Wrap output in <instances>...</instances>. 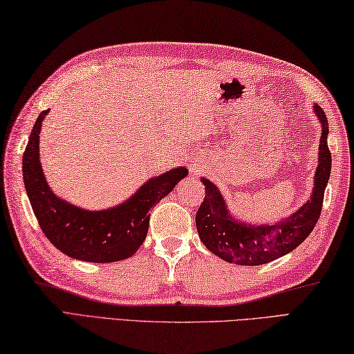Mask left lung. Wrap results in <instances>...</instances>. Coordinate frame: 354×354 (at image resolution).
<instances>
[{"label":"left lung","instance_id":"obj_1","mask_svg":"<svg viewBox=\"0 0 354 354\" xmlns=\"http://www.w3.org/2000/svg\"><path fill=\"white\" fill-rule=\"evenodd\" d=\"M315 112L322 124V132L319 164L310 201L280 223L252 227L234 221V217L228 213L227 204L217 187L202 178L201 181L205 185V198L196 213V228L208 251L228 263L257 266L283 257L301 245L310 234L319 219L326 185L332 170V153L327 146V117L318 104H315Z\"/></svg>","mask_w":354,"mask_h":354}]
</instances>
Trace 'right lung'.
<instances>
[{
    "mask_svg": "<svg viewBox=\"0 0 354 354\" xmlns=\"http://www.w3.org/2000/svg\"><path fill=\"white\" fill-rule=\"evenodd\" d=\"M48 109L42 111L22 155V176L42 232L59 251L82 261L111 263L129 259L145 242L150 208L173 190L187 169L176 167L152 178L122 205L86 212L59 199L45 181L39 162V133Z\"/></svg>",
    "mask_w": 354,
    "mask_h": 354,
    "instance_id": "right-lung-1",
    "label": "right lung"
}]
</instances>
